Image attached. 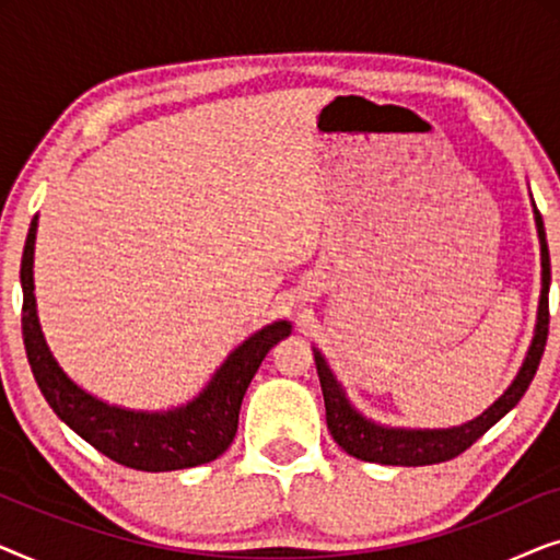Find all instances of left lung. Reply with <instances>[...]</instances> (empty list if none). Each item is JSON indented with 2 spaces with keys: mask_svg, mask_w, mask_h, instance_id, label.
Returning a JSON list of instances; mask_svg holds the SVG:
<instances>
[{
  "mask_svg": "<svg viewBox=\"0 0 560 560\" xmlns=\"http://www.w3.org/2000/svg\"><path fill=\"white\" fill-rule=\"evenodd\" d=\"M535 226H538L540 240V267H542V288H540V303H538V324H535V336L523 366H520L517 377L512 385L504 389L500 400L481 412L479 418L469 420L464 425L454 428H433V431H412V428H389L380 425L374 420H366L354 405L349 402L347 393L328 370L326 359L320 351L313 349L316 357V370L320 380V389H324L326 402V423L331 431L334 441L347 451L349 456L362 458L370 464H387V466H425V464H441L448 462L458 454H464L474 441H479L497 420L508 416V412L520 402L525 389L538 372L540 357L546 351L548 341V285H550V257H548V242H546V226H542V217L538 206L533 201Z\"/></svg>",
  "mask_w": 560,
  "mask_h": 560,
  "instance_id": "obj_1",
  "label": "left lung"
}]
</instances>
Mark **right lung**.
I'll return each instance as SVG.
<instances>
[{"mask_svg": "<svg viewBox=\"0 0 560 560\" xmlns=\"http://www.w3.org/2000/svg\"><path fill=\"white\" fill-rule=\"evenodd\" d=\"M35 234L37 217L30 224L20 267L22 339H25L30 370L52 412L112 462L137 471L190 469L224 454L236 435L240 408L252 377L267 351L285 339L293 326L288 320H275L252 334L226 357L203 393H198L188 405L165 412L127 410L109 405L75 385L60 370L45 343L40 320H37L33 282Z\"/></svg>", "mask_w": 560, "mask_h": 560, "instance_id": "add662e5", "label": "right lung"}]
</instances>
